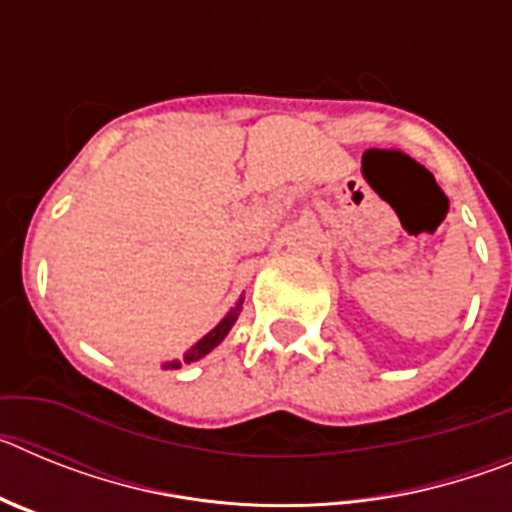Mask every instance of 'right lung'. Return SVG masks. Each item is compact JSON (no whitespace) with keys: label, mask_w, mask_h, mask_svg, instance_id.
I'll return each instance as SVG.
<instances>
[{"label":"right lung","mask_w":512,"mask_h":512,"mask_svg":"<svg viewBox=\"0 0 512 512\" xmlns=\"http://www.w3.org/2000/svg\"><path fill=\"white\" fill-rule=\"evenodd\" d=\"M241 305H243V297H241V300H238V305H235L233 310H230L228 315H225L223 323L217 325V328H212L210 333H207V336L202 338L200 343H197V346L189 348L187 356H184V364H192V361H197V359H202V356H205V354H210L212 348H215L217 343H220L225 336H228V330L233 328V323H235V320H238V312H241ZM179 366H182V364H179V361H171V364H166V369H179Z\"/></svg>","instance_id":"1"}]
</instances>
